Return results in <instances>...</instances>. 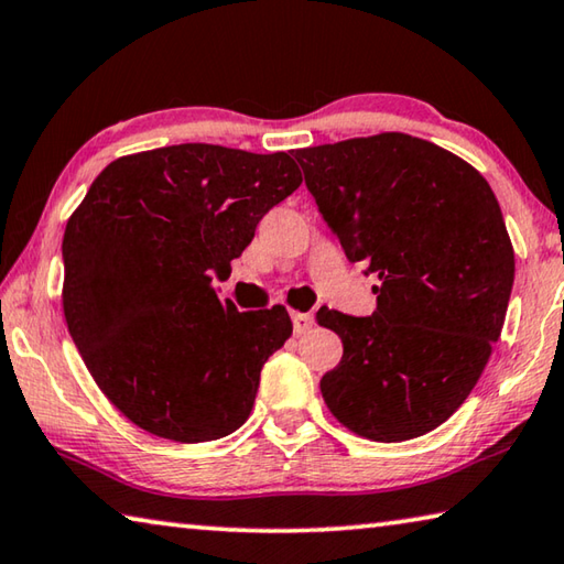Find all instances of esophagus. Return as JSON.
<instances>
[{
	"label": "esophagus",
	"mask_w": 564,
	"mask_h": 564,
	"mask_svg": "<svg viewBox=\"0 0 564 564\" xmlns=\"http://www.w3.org/2000/svg\"><path fill=\"white\" fill-rule=\"evenodd\" d=\"M291 321H293V330H295V335L308 333L311 327L315 325V317H313L311 313H299V311H293V313H291Z\"/></svg>",
	"instance_id": "34e87169"
}]
</instances>
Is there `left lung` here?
I'll list each match as a JSON object with an SVG mask.
<instances>
[{"label":"left lung","mask_w":564,"mask_h":564,"mask_svg":"<svg viewBox=\"0 0 564 564\" xmlns=\"http://www.w3.org/2000/svg\"><path fill=\"white\" fill-rule=\"evenodd\" d=\"M345 256L377 275L370 317L321 308L343 340L321 392L337 422L406 442L466 402L503 330L516 253L490 184L404 132L295 150Z\"/></svg>","instance_id":"obj_1"}]
</instances>
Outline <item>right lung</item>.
Wrapping results in <instances>:
<instances>
[{"label": "right lung", "instance_id": "1", "mask_svg": "<svg viewBox=\"0 0 564 564\" xmlns=\"http://www.w3.org/2000/svg\"><path fill=\"white\" fill-rule=\"evenodd\" d=\"M289 152L204 142L118 158L64 234V315L122 416L170 442L247 422L261 367L293 333L289 311L239 313L212 275L231 271L256 224L301 187Z\"/></svg>", "mask_w": 564, "mask_h": 564}]
</instances>
